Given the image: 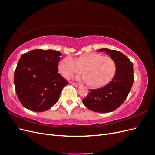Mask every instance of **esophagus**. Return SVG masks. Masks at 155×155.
Segmentation results:
<instances>
[{
	"label": "esophagus",
	"instance_id": "esophagus-1",
	"mask_svg": "<svg viewBox=\"0 0 155 155\" xmlns=\"http://www.w3.org/2000/svg\"><path fill=\"white\" fill-rule=\"evenodd\" d=\"M71 85H72L73 86H75L76 87H79L81 86V84L78 83H74V82H70Z\"/></svg>",
	"mask_w": 155,
	"mask_h": 155
}]
</instances>
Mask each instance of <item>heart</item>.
<instances>
[{
  "label": "heart",
  "mask_w": 155,
  "mask_h": 155,
  "mask_svg": "<svg viewBox=\"0 0 155 155\" xmlns=\"http://www.w3.org/2000/svg\"><path fill=\"white\" fill-rule=\"evenodd\" d=\"M59 71L64 78L79 74L83 70V79L92 87H100L109 82L114 77L116 65L109 56H102L96 53L82 55L76 60L67 56L59 65Z\"/></svg>",
  "instance_id": "obj_1"
}]
</instances>
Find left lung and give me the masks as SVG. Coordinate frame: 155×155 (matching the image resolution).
<instances>
[{"label": "left lung", "instance_id": "8db88e82", "mask_svg": "<svg viewBox=\"0 0 155 155\" xmlns=\"http://www.w3.org/2000/svg\"><path fill=\"white\" fill-rule=\"evenodd\" d=\"M97 51H105L114 59L116 74L107 85L89 90L83 103L92 111L109 112L118 109L128 96L134 81L133 63L120 51L108 48Z\"/></svg>", "mask_w": 155, "mask_h": 155}]
</instances>
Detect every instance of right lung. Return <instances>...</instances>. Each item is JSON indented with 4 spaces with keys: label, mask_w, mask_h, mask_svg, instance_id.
<instances>
[{
    "label": "right lung",
    "mask_w": 155,
    "mask_h": 155,
    "mask_svg": "<svg viewBox=\"0 0 155 155\" xmlns=\"http://www.w3.org/2000/svg\"><path fill=\"white\" fill-rule=\"evenodd\" d=\"M61 54L35 49L21 55L14 74V85L21 104L34 112L54 106L68 81L58 73Z\"/></svg>",
    "instance_id": "1"
}]
</instances>
